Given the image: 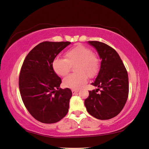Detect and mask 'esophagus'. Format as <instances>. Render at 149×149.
<instances>
[{"mask_svg":"<svg viewBox=\"0 0 149 149\" xmlns=\"http://www.w3.org/2000/svg\"><path fill=\"white\" fill-rule=\"evenodd\" d=\"M72 92L73 95H74V94H76V93H77L79 92V90H77V89H72Z\"/></svg>","mask_w":149,"mask_h":149,"instance_id":"esophagus-1","label":"esophagus"}]
</instances>
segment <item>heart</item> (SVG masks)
Segmentation results:
<instances>
[{
	"label": "heart",
	"instance_id": "heart-1",
	"mask_svg": "<svg viewBox=\"0 0 149 149\" xmlns=\"http://www.w3.org/2000/svg\"><path fill=\"white\" fill-rule=\"evenodd\" d=\"M65 59L56 57L52 62L54 72L60 76L68 74L70 65L74 66L75 74L64 78L63 85L66 88L77 89L86 82L87 77L94 78L100 70V60L93 53L92 49L78 45L70 49L65 55Z\"/></svg>",
	"mask_w": 149,
	"mask_h": 149
}]
</instances>
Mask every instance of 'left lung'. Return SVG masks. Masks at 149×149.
Wrapping results in <instances>:
<instances>
[{
	"label": "left lung",
	"mask_w": 149,
	"mask_h": 149,
	"mask_svg": "<svg viewBox=\"0 0 149 149\" xmlns=\"http://www.w3.org/2000/svg\"><path fill=\"white\" fill-rule=\"evenodd\" d=\"M100 56V70L94 82L95 90L89 91L84 100L86 110L93 117L106 120L116 117L123 109L129 95L127 70L114 49L103 42L88 41ZM100 89V92L97 93Z\"/></svg>",
	"instance_id": "left-lung-1"
}]
</instances>
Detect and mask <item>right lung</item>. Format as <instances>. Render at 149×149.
Listing matches in <instances>:
<instances>
[{
  "label": "right lung",
  "instance_id": "1",
  "mask_svg": "<svg viewBox=\"0 0 149 149\" xmlns=\"http://www.w3.org/2000/svg\"><path fill=\"white\" fill-rule=\"evenodd\" d=\"M70 42L39 44L29 52L20 70L19 86L23 103L33 117L43 123H55L67 114L72 92L60 88L61 78L52 62Z\"/></svg>",
  "mask_w": 149,
  "mask_h": 149
}]
</instances>
